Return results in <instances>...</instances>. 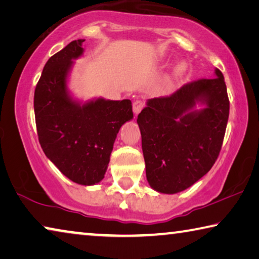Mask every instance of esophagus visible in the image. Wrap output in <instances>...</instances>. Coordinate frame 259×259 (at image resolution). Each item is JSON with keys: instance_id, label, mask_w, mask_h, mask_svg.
Here are the masks:
<instances>
[{"instance_id": "esophagus-1", "label": "esophagus", "mask_w": 259, "mask_h": 259, "mask_svg": "<svg viewBox=\"0 0 259 259\" xmlns=\"http://www.w3.org/2000/svg\"><path fill=\"white\" fill-rule=\"evenodd\" d=\"M144 102H143L142 100H136L134 102L133 105V109H134V113L135 115H138L139 113H141V110L144 108Z\"/></svg>"}]
</instances>
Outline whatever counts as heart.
Returning a JSON list of instances; mask_svg holds the SVG:
<instances>
[{
  "instance_id": "1",
  "label": "heart",
  "mask_w": 259,
  "mask_h": 259,
  "mask_svg": "<svg viewBox=\"0 0 259 259\" xmlns=\"http://www.w3.org/2000/svg\"><path fill=\"white\" fill-rule=\"evenodd\" d=\"M187 69H188L187 63H184V62H181L176 65V67L174 68L173 75H171V81L178 80V79H180V78H182L184 75H186Z\"/></svg>"
}]
</instances>
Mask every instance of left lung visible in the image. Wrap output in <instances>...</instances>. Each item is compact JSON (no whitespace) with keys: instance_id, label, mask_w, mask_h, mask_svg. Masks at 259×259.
Here are the masks:
<instances>
[{"instance_id":"left-lung-1","label":"left lung","mask_w":259,"mask_h":259,"mask_svg":"<svg viewBox=\"0 0 259 259\" xmlns=\"http://www.w3.org/2000/svg\"><path fill=\"white\" fill-rule=\"evenodd\" d=\"M183 85L169 97L153 98L139 113L146 179L153 190L173 195L202 179L214 165L229 115L224 76ZM200 104L203 108L196 110Z\"/></svg>"}]
</instances>
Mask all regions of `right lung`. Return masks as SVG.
<instances>
[{"instance_id":"1","label":"right lung","mask_w":259,"mask_h":259,"mask_svg":"<svg viewBox=\"0 0 259 259\" xmlns=\"http://www.w3.org/2000/svg\"><path fill=\"white\" fill-rule=\"evenodd\" d=\"M84 41H71L45 64L34 91V114L46 157L72 182L93 186L105 178L118 130L134 114L129 99H73L68 78L73 60L83 55Z\"/></svg>"}]
</instances>
